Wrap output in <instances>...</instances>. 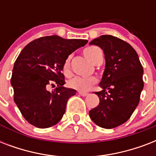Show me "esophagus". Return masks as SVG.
Returning a JSON list of instances; mask_svg holds the SVG:
<instances>
[{
  "label": "esophagus",
  "instance_id": "34e87169",
  "mask_svg": "<svg viewBox=\"0 0 156 156\" xmlns=\"http://www.w3.org/2000/svg\"><path fill=\"white\" fill-rule=\"evenodd\" d=\"M78 94L82 95V96H87V95H88V93L83 92V91H78Z\"/></svg>",
  "mask_w": 156,
  "mask_h": 156
}]
</instances>
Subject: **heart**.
Returning <instances> with one entry per match:
<instances>
[{
    "instance_id": "1",
    "label": "heart",
    "mask_w": 156,
    "mask_h": 156,
    "mask_svg": "<svg viewBox=\"0 0 156 156\" xmlns=\"http://www.w3.org/2000/svg\"><path fill=\"white\" fill-rule=\"evenodd\" d=\"M101 52L100 49L97 47H88L86 48L83 50V55L86 56V58H87L91 63H95V61L97 60L99 54ZM70 58L68 57L66 59L63 65V70L64 74L66 76L70 75ZM96 82V79L95 78H81V77H74L72 79L69 81V86L70 87L76 89V90L85 91L90 89V87L93 84H95Z\"/></svg>"
}]
</instances>
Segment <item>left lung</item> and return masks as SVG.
Wrapping results in <instances>:
<instances>
[{"mask_svg": "<svg viewBox=\"0 0 156 156\" xmlns=\"http://www.w3.org/2000/svg\"><path fill=\"white\" fill-rule=\"evenodd\" d=\"M90 44L102 48L105 69L95 94L100 104L89 112L90 119L104 129L117 127L127 121L138 106L143 89V68L129 44L112 35H104Z\"/></svg>", "mask_w": 156, "mask_h": 156, "instance_id": "left-lung-1", "label": "left lung"}]
</instances>
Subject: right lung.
<instances>
[{"instance_id": "add662e5", "label": "right lung", "mask_w": 156, "mask_h": 156, "mask_svg": "<svg viewBox=\"0 0 156 156\" xmlns=\"http://www.w3.org/2000/svg\"><path fill=\"white\" fill-rule=\"evenodd\" d=\"M87 40L63 39L58 35L39 38L29 43L13 66L10 83L14 102L23 117L38 128H48L61 121L66 104L76 90L63 87L64 62ZM54 84L58 87L48 90Z\"/></svg>"}]
</instances>
